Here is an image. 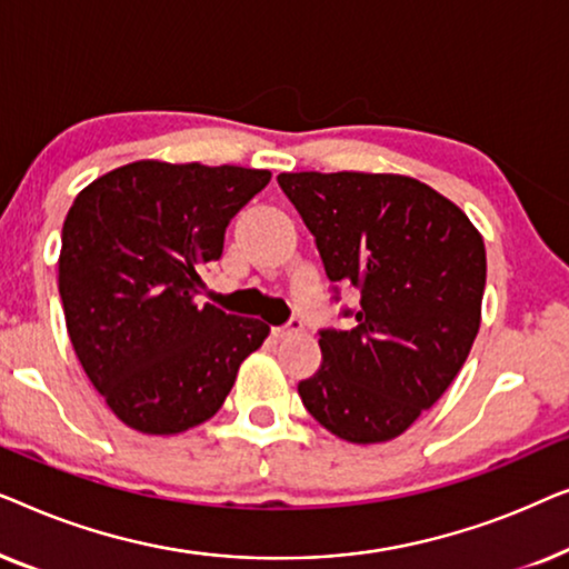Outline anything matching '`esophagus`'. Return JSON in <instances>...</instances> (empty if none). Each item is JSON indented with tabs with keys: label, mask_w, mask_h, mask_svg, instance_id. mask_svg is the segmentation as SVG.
I'll list each match as a JSON object with an SVG mask.
<instances>
[{
	"label": "esophagus",
	"mask_w": 569,
	"mask_h": 569,
	"mask_svg": "<svg viewBox=\"0 0 569 569\" xmlns=\"http://www.w3.org/2000/svg\"><path fill=\"white\" fill-rule=\"evenodd\" d=\"M302 331V321H298V318H292L290 323L287 326H277L274 329V337L277 339H287V337H295V333Z\"/></svg>",
	"instance_id": "obj_1"
}]
</instances>
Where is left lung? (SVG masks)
I'll return each mask as SVG.
<instances>
[{"label": "left lung", "mask_w": 569, "mask_h": 569, "mask_svg": "<svg viewBox=\"0 0 569 569\" xmlns=\"http://www.w3.org/2000/svg\"><path fill=\"white\" fill-rule=\"evenodd\" d=\"M316 236L326 274L360 290L352 331H321L323 362L298 393L357 446L399 438L471 352L487 251L461 207L399 173H279Z\"/></svg>", "instance_id": "obj_1"}]
</instances>
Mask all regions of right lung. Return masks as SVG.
I'll return each instance as SVG.
<instances>
[{"instance_id": "add662e5", "label": "right lung", "mask_w": 569, "mask_h": 569, "mask_svg": "<svg viewBox=\"0 0 569 569\" xmlns=\"http://www.w3.org/2000/svg\"><path fill=\"white\" fill-rule=\"evenodd\" d=\"M269 170L134 160L84 186L61 230L59 295L84 376L131 430L178 435L214 417L269 337L204 292L224 228Z\"/></svg>"}]
</instances>
